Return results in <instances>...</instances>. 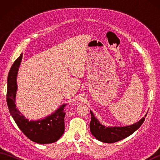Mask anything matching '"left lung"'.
<instances>
[{"instance_id":"left-lung-1","label":"left lung","mask_w":160,"mask_h":160,"mask_svg":"<svg viewBox=\"0 0 160 160\" xmlns=\"http://www.w3.org/2000/svg\"><path fill=\"white\" fill-rule=\"evenodd\" d=\"M91 119L90 122V131L91 134L98 140L104 143H114L128 137L138 130L145 120L147 113L136 123L126 127H107L102 124L100 121L94 116L93 112L90 111Z\"/></svg>"}]
</instances>
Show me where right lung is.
Instances as JSON below:
<instances>
[{"instance_id":"obj_1","label":"right lung","mask_w":160,"mask_h":160,"mask_svg":"<svg viewBox=\"0 0 160 160\" xmlns=\"http://www.w3.org/2000/svg\"><path fill=\"white\" fill-rule=\"evenodd\" d=\"M22 53L16 60L9 70L8 78L7 102L12 117L21 131L29 140L40 144L53 143L58 141L64 132V108L67 104H62L51 115L38 120H29L16 108V97L18 89L17 75Z\"/></svg>"}]
</instances>
